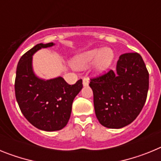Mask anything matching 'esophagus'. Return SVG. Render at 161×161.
Wrapping results in <instances>:
<instances>
[{
	"label": "esophagus",
	"mask_w": 161,
	"mask_h": 161,
	"mask_svg": "<svg viewBox=\"0 0 161 161\" xmlns=\"http://www.w3.org/2000/svg\"><path fill=\"white\" fill-rule=\"evenodd\" d=\"M89 83V80L88 78H84L83 79V85L84 86H88Z\"/></svg>",
	"instance_id": "1"
}]
</instances>
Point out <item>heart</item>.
<instances>
[{
  "mask_svg": "<svg viewBox=\"0 0 161 161\" xmlns=\"http://www.w3.org/2000/svg\"><path fill=\"white\" fill-rule=\"evenodd\" d=\"M114 52L109 48H97L85 52L76 61L80 67H86L96 61V69L98 72L106 71L111 64Z\"/></svg>",
  "mask_w": 161,
  "mask_h": 161,
  "instance_id": "b5f03b06",
  "label": "heart"
}]
</instances>
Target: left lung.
I'll use <instances>...</instances> for the list:
<instances>
[{
  "label": "left lung",
  "mask_w": 161,
  "mask_h": 161,
  "mask_svg": "<svg viewBox=\"0 0 161 161\" xmlns=\"http://www.w3.org/2000/svg\"><path fill=\"white\" fill-rule=\"evenodd\" d=\"M97 119L108 128H122L137 118L144 106L149 73L137 52L119 56L116 71L90 79Z\"/></svg>",
  "instance_id": "8db88e82"
}]
</instances>
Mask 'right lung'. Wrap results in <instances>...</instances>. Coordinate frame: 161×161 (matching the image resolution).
I'll return each mask as SVG.
<instances>
[{"mask_svg":"<svg viewBox=\"0 0 161 161\" xmlns=\"http://www.w3.org/2000/svg\"><path fill=\"white\" fill-rule=\"evenodd\" d=\"M53 42L37 44L22 55L17 66L14 83L20 109L34 126L46 131L63 129L70 119L74 98L81 90L82 80L69 85L64 78L38 79L32 70V55L38 50L53 46Z\"/></svg>","mask_w":161,"mask_h":161,"instance_id":"1","label":"right lung"}]
</instances>
